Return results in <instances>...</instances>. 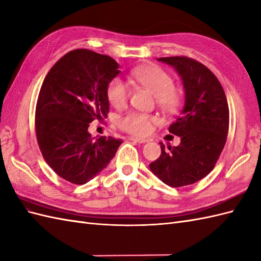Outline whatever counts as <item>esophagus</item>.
<instances>
[{
  "instance_id": "esophagus-1",
  "label": "esophagus",
  "mask_w": 261,
  "mask_h": 261,
  "mask_svg": "<svg viewBox=\"0 0 261 261\" xmlns=\"http://www.w3.org/2000/svg\"><path fill=\"white\" fill-rule=\"evenodd\" d=\"M130 140L131 141H135V142H138V143H145V142L149 141L148 139H140V138H135V137H131Z\"/></svg>"
}]
</instances>
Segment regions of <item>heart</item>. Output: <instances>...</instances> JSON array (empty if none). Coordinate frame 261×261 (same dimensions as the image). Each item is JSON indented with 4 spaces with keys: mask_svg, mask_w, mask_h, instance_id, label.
<instances>
[{
    "mask_svg": "<svg viewBox=\"0 0 261 261\" xmlns=\"http://www.w3.org/2000/svg\"><path fill=\"white\" fill-rule=\"evenodd\" d=\"M132 79L140 86L149 90L154 95L155 102L166 112H175L181 105V95L174 89L172 76L159 66H144L132 72ZM130 96L128 84L121 79L116 77L109 83L107 88V98L113 107L121 108L125 106ZM156 118L141 112H128L119 118L120 129L133 136H147L152 130V124Z\"/></svg>",
    "mask_w": 261,
    "mask_h": 261,
    "instance_id": "b5f03b06",
    "label": "heart"
}]
</instances>
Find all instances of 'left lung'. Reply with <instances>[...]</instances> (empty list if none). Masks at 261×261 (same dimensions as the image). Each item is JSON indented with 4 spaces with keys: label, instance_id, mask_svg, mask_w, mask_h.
<instances>
[{
    "label": "left lung",
    "instance_id": "left-lung-1",
    "mask_svg": "<svg viewBox=\"0 0 261 261\" xmlns=\"http://www.w3.org/2000/svg\"><path fill=\"white\" fill-rule=\"evenodd\" d=\"M173 66L185 89L181 116L169 132L181 139L178 147L161 145V155L149 167L166 185H192L209 174L225 147L229 130V108L221 84L207 66L187 57L160 58Z\"/></svg>",
    "mask_w": 261,
    "mask_h": 261
}]
</instances>
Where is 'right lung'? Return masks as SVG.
<instances>
[{
  "label": "right lung",
  "mask_w": 261,
  "mask_h": 261,
  "mask_svg": "<svg viewBox=\"0 0 261 261\" xmlns=\"http://www.w3.org/2000/svg\"><path fill=\"white\" fill-rule=\"evenodd\" d=\"M109 56L76 48L46 74L35 109V133L44 160L62 179L84 185L107 168L121 139H94L89 123L109 113L107 88L119 73Z\"/></svg>",
  "instance_id": "add662e5"
}]
</instances>
